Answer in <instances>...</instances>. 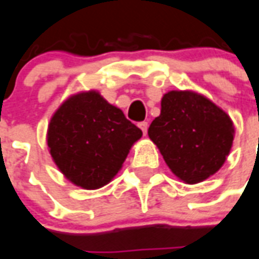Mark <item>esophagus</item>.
Segmentation results:
<instances>
[{
  "instance_id": "1",
  "label": "esophagus",
  "mask_w": 259,
  "mask_h": 259,
  "mask_svg": "<svg viewBox=\"0 0 259 259\" xmlns=\"http://www.w3.org/2000/svg\"><path fill=\"white\" fill-rule=\"evenodd\" d=\"M138 126H140V129L142 130L144 136H146V133H148V122H140Z\"/></svg>"
}]
</instances>
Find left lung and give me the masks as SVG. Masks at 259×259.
<instances>
[{
    "label": "left lung",
    "mask_w": 259,
    "mask_h": 259,
    "mask_svg": "<svg viewBox=\"0 0 259 259\" xmlns=\"http://www.w3.org/2000/svg\"><path fill=\"white\" fill-rule=\"evenodd\" d=\"M148 136L179 180L197 184L223 166L235 127L229 114L203 94L172 90L162 95Z\"/></svg>",
    "instance_id": "1"
}]
</instances>
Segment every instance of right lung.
Returning a JSON list of instances; mask_svg holds the SVG:
<instances>
[{
  "instance_id": "1",
  "label": "right lung",
  "mask_w": 259,
  "mask_h": 259,
  "mask_svg": "<svg viewBox=\"0 0 259 259\" xmlns=\"http://www.w3.org/2000/svg\"><path fill=\"white\" fill-rule=\"evenodd\" d=\"M141 137V130L97 90L70 95L47 129V145L58 169L83 189L109 184Z\"/></svg>"
}]
</instances>
